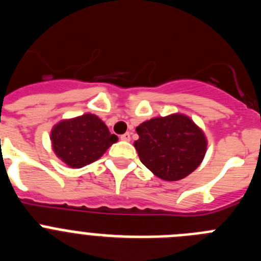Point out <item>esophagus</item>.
Wrapping results in <instances>:
<instances>
[{
    "instance_id": "34e87169",
    "label": "esophagus",
    "mask_w": 261,
    "mask_h": 261,
    "mask_svg": "<svg viewBox=\"0 0 261 261\" xmlns=\"http://www.w3.org/2000/svg\"><path fill=\"white\" fill-rule=\"evenodd\" d=\"M120 140H123V141H130V133L126 132L124 135L120 136Z\"/></svg>"
}]
</instances>
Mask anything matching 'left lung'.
I'll return each instance as SVG.
<instances>
[{"label":"left lung","mask_w":261,"mask_h":261,"mask_svg":"<svg viewBox=\"0 0 261 261\" xmlns=\"http://www.w3.org/2000/svg\"><path fill=\"white\" fill-rule=\"evenodd\" d=\"M135 147L141 162L167 181L180 180L204 159L206 138L190 117L176 114L154 117L136 128Z\"/></svg>","instance_id":"1"}]
</instances>
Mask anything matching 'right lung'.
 <instances>
[{"label": "right lung", "instance_id": "1", "mask_svg": "<svg viewBox=\"0 0 261 261\" xmlns=\"http://www.w3.org/2000/svg\"><path fill=\"white\" fill-rule=\"evenodd\" d=\"M53 150L71 168H81L93 163L117 141L106 124L91 114L60 121L50 132Z\"/></svg>", "mask_w": 261, "mask_h": 261}]
</instances>
